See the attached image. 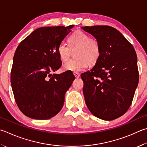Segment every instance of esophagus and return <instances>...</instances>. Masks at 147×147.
<instances>
[{
  "label": "esophagus",
  "instance_id": "esophagus-1",
  "mask_svg": "<svg viewBox=\"0 0 147 147\" xmlns=\"http://www.w3.org/2000/svg\"><path fill=\"white\" fill-rule=\"evenodd\" d=\"M73 74L74 75V76L76 77V78H79V77L80 76V74L78 73H73Z\"/></svg>",
  "mask_w": 147,
  "mask_h": 147
}]
</instances>
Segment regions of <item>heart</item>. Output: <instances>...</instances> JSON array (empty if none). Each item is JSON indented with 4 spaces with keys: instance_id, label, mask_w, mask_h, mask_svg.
<instances>
[{
    "instance_id": "1",
    "label": "heart",
    "mask_w": 147,
    "mask_h": 147,
    "mask_svg": "<svg viewBox=\"0 0 147 147\" xmlns=\"http://www.w3.org/2000/svg\"><path fill=\"white\" fill-rule=\"evenodd\" d=\"M69 46L64 42L58 45L57 51L60 59L67 61L72 51H75V59L65 63L63 68L65 71L74 73L82 71L87 67L89 63L94 65L101 56V46L97 40L90 38L89 34L82 31H76L69 38Z\"/></svg>"
}]
</instances>
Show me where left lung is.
I'll list each match as a JSON object with an SVG mask.
<instances>
[{
  "label": "left lung",
  "instance_id": "obj_1",
  "mask_svg": "<svg viewBox=\"0 0 147 147\" xmlns=\"http://www.w3.org/2000/svg\"><path fill=\"white\" fill-rule=\"evenodd\" d=\"M99 42L101 56L94 67L81 74L87 108L94 116L113 120L126 113L139 81L137 55L132 45L116 29L85 26Z\"/></svg>",
  "mask_w": 147,
  "mask_h": 147
}]
</instances>
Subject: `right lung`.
Masks as SVG:
<instances>
[{
  "instance_id": "obj_1",
  "label": "right lung",
  "mask_w": 147,
  "mask_h": 147,
  "mask_svg": "<svg viewBox=\"0 0 147 147\" xmlns=\"http://www.w3.org/2000/svg\"><path fill=\"white\" fill-rule=\"evenodd\" d=\"M74 25L36 29L15 51L11 84L16 103L25 116L47 119L59 113L67 90L75 79L72 72L51 74L62 65L58 45Z\"/></svg>"
}]
</instances>
